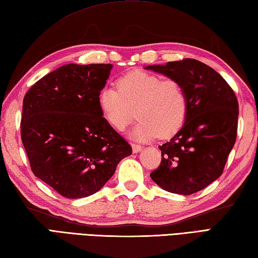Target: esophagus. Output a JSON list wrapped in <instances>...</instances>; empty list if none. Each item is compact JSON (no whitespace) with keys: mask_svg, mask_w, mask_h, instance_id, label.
<instances>
[{"mask_svg":"<svg viewBox=\"0 0 258 258\" xmlns=\"http://www.w3.org/2000/svg\"><path fill=\"white\" fill-rule=\"evenodd\" d=\"M142 149H143V147H142L141 145H139V144H132V150H133V153H139V152H141L142 151Z\"/></svg>","mask_w":258,"mask_h":258,"instance_id":"esophagus-1","label":"esophagus"}]
</instances>
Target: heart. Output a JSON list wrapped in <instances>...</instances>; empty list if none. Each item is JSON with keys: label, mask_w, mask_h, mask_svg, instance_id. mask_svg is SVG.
Wrapping results in <instances>:
<instances>
[{"label": "heart", "mask_w": 258, "mask_h": 258, "mask_svg": "<svg viewBox=\"0 0 258 258\" xmlns=\"http://www.w3.org/2000/svg\"><path fill=\"white\" fill-rule=\"evenodd\" d=\"M117 89L104 86L97 101L103 117L117 131L133 122L134 108L141 119L131 136L140 141L167 139L182 126L187 98L177 80H162L160 76L133 71L117 80Z\"/></svg>", "instance_id": "heart-1"}]
</instances>
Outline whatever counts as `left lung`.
Instances as JSON below:
<instances>
[{
    "mask_svg": "<svg viewBox=\"0 0 258 258\" xmlns=\"http://www.w3.org/2000/svg\"><path fill=\"white\" fill-rule=\"evenodd\" d=\"M144 69L177 80L187 98L184 124L158 146L162 162L151 178L169 193H196L220 177L225 167L237 136V98L215 70L194 58Z\"/></svg>",
    "mask_w": 258,
    "mask_h": 258,
    "instance_id": "left-lung-1",
    "label": "left lung"
}]
</instances>
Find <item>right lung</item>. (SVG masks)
I'll list each match as a JSON object with an SVG mask.
<instances>
[{"mask_svg": "<svg viewBox=\"0 0 258 258\" xmlns=\"http://www.w3.org/2000/svg\"><path fill=\"white\" fill-rule=\"evenodd\" d=\"M112 64H68L27 91L22 143L32 172L68 199L100 190L132 147L103 117L97 96Z\"/></svg>", "mask_w": 258, "mask_h": 258, "instance_id": "right-lung-1", "label": "right lung"}]
</instances>
